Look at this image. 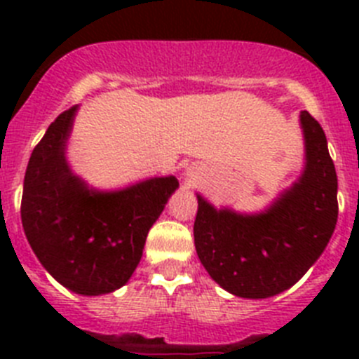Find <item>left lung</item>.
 Segmentation results:
<instances>
[{
	"label": "left lung",
	"instance_id": "obj_1",
	"mask_svg": "<svg viewBox=\"0 0 359 359\" xmlns=\"http://www.w3.org/2000/svg\"><path fill=\"white\" fill-rule=\"evenodd\" d=\"M306 165L293 187L261 214L215 208L198 194L199 261L228 293L268 298L290 290L318 261L338 221V177L322 126L302 111Z\"/></svg>",
	"mask_w": 359,
	"mask_h": 359
}]
</instances>
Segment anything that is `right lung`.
<instances>
[{
  "label": "right lung",
  "mask_w": 359,
  "mask_h": 359,
  "mask_svg": "<svg viewBox=\"0 0 359 359\" xmlns=\"http://www.w3.org/2000/svg\"><path fill=\"white\" fill-rule=\"evenodd\" d=\"M75 113L77 106L57 116L32 151L21 221L44 269L68 290L93 297L131 278L149 230L180 183L165 176L113 192L88 189L65 154Z\"/></svg>",
  "instance_id": "1"
}]
</instances>
